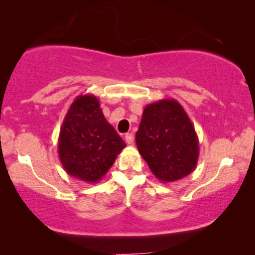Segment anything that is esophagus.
Instances as JSON below:
<instances>
[{
  "label": "esophagus",
  "instance_id": "obj_1",
  "mask_svg": "<svg viewBox=\"0 0 255 255\" xmlns=\"http://www.w3.org/2000/svg\"><path fill=\"white\" fill-rule=\"evenodd\" d=\"M133 139L134 138H133V134H132V133H127V134H125V141H127L128 145L133 144Z\"/></svg>",
  "mask_w": 255,
  "mask_h": 255
}]
</instances>
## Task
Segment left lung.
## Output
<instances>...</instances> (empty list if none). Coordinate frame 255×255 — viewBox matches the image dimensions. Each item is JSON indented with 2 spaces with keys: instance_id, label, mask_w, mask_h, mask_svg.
Segmentation results:
<instances>
[{
  "instance_id": "1",
  "label": "left lung",
  "mask_w": 255,
  "mask_h": 255,
  "mask_svg": "<svg viewBox=\"0 0 255 255\" xmlns=\"http://www.w3.org/2000/svg\"><path fill=\"white\" fill-rule=\"evenodd\" d=\"M135 144L153 175L163 183L189 175L200 155L194 125L174 99L159 100L145 107Z\"/></svg>"
}]
</instances>
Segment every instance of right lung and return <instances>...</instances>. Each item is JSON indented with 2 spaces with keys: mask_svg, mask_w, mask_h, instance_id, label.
<instances>
[{
  "mask_svg": "<svg viewBox=\"0 0 255 255\" xmlns=\"http://www.w3.org/2000/svg\"><path fill=\"white\" fill-rule=\"evenodd\" d=\"M127 144L106 120L95 95H79L62 122L58 153L66 173L97 183Z\"/></svg>",
  "mask_w": 255,
  "mask_h": 255,
  "instance_id": "right-lung-1",
  "label": "right lung"
}]
</instances>
